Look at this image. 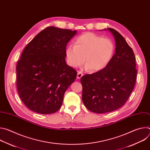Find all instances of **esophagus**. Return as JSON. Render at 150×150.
Returning <instances> with one entry per match:
<instances>
[{
  "label": "esophagus",
  "instance_id": "1",
  "mask_svg": "<svg viewBox=\"0 0 150 150\" xmlns=\"http://www.w3.org/2000/svg\"><path fill=\"white\" fill-rule=\"evenodd\" d=\"M82 76H83V74H82V72H81V71L78 72V74H77V78L80 79Z\"/></svg>",
  "mask_w": 150,
  "mask_h": 150
}]
</instances>
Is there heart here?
Masks as SVG:
<instances>
[{
  "label": "heart",
  "mask_w": 150,
  "mask_h": 150,
  "mask_svg": "<svg viewBox=\"0 0 150 150\" xmlns=\"http://www.w3.org/2000/svg\"><path fill=\"white\" fill-rule=\"evenodd\" d=\"M115 51V44L112 40L86 33L76 38L75 46L70 45L67 47L65 54L69 66L73 68L81 66L85 58V68L97 72L109 65Z\"/></svg>",
  "instance_id": "obj_1"
}]
</instances>
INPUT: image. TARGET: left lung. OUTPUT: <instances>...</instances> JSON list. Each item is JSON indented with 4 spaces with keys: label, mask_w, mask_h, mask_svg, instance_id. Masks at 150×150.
Segmentation results:
<instances>
[{
    "label": "left lung",
    "mask_w": 150,
    "mask_h": 150,
    "mask_svg": "<svg viewBox=\"0 0 150 150\" xmlns=\"http://www.w3.org/2000/svg\"><path fill=\"white\" fill-rule=\"evenodd\" d=\"M108 29L116 42L112 60L103 70L81 78L83 104L96 113L111 112L121 108L129 97L137 79L135 56L132 48L119 32Z\"/></svg>",
    "instance_id": "8db88e82"
}]
</instances>
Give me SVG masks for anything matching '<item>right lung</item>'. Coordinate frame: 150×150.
Wrapping results in <instances>:
<instances>
[{
  "mask_svg": "<svg viewBox=\"0 0 150 150\" xmlns=\"http://www.w3.org/2000/svg\"><path fill=\"white\" fill-rule=\"evenodd\" d=\"M76 31L49 27L25 47L16 65L19 96L31 110L42 114L57 112L77 72L65 62L67 45Z\"/></svg>",
  "mask_w": 150,
  "mask_h": 150,
  "instance_id": "right-lung-1",
  "label": "right lung"
}]
</instances>
